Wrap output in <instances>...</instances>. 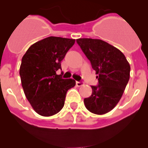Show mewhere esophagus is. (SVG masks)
<instances>
[{
	"label": "esophagus",
	"instance_id": "1",
	"mask_svg": "<svg viewBox=\"0 0 148 148\" xmlns=\"http://www.w3.org/2000/svg\"><path fill=\"white\" fill-rule=\"evenodd\" d=\"M84 84V83L82 82H76V85H77V86H82Z\"/></svg>",
	"mask_w": 148,
	"mask_h": 148
}]
</instances>
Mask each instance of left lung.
<instances>
[{"label": "left lung", "mask_w": 148, "mask_h": 148, "mask_svg": "<svg viewBox=\"0 0 148 148\" xmlns=\"http://www.w3.org/2000/svg\"><path fill=\"white\" fill-rule=\"evenodd\" d=\"M77 42L98 75V85L91 86L92 95L84 99L85 107L94 114H106L120 100L129 81L130 66L118 49L102 40L79 38Z\"/></svg>", "instance_id": "1"}]
</instances>
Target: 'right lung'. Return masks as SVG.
<instances>
[{
	"label": "right lung",
	"instance_id": "add662e5",
	"mask_svg": "<svg viewBox=\"0 0 148 148\" xmlns=\"http://www.w3.org/2000/svg\"><path fill=\"white\" fill-rule=\"evenodd\" d=\"M75 39L50 36L34 44L22 58L20 66L21 84L26 98L38 114L49 117L64 105L67 91L76 82L64 79L56 71L72 47Z\"/></svg>",
	"mask_w": 148,
	"mask_h": 148
}]
</instances>
